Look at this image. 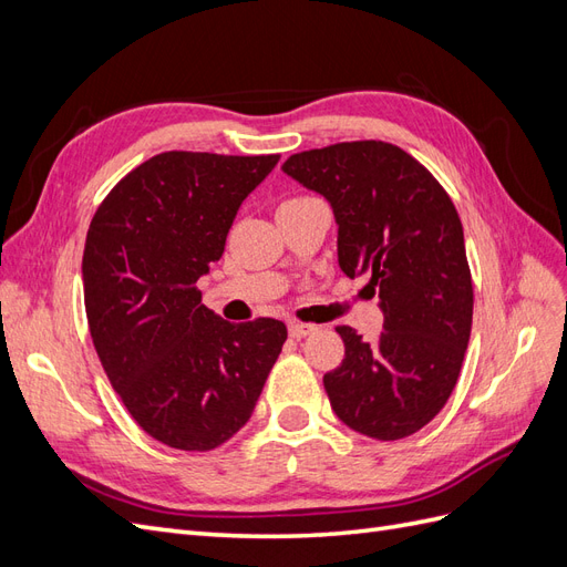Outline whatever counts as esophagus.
Wrapping results in <instances>:
<instances>
[{
    "mask_svg": "<svg viewBox=\"0 0 567 567\" xmlns=\"http://www.w3.org/2000/svg\"><path fill=\"white\" fill-rule=\"evenodd\" d=\"M317 329L312 323H300V321H290L288 323V336L290 338H296V340H300V338H305V336H310V333H315Z\"/></svg>",
    "mask_w": 567,
    "mask_h": 567,
    "instance_id": "34e87169",
    "label": "esophagus"
}]
</instances>
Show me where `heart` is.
<instances>
[{
    "instance_id": "heart-1",
    "label": "heart",
    "mask_w": 567,
    "mask_h": 567,
    "mask_svg": "<svg viewBox=\"0 0 567 567\" xmlns=\"http://www.w3.org/2000/svg\"><path fill=\"white\" fill-rule=\"evenodd\" d=\"M288 200H290V198H288Z\"/></svg>"
}]
</instances>
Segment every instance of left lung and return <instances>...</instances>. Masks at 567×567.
I'll list each match as a JSON object with an SVG mask.
<instances>
[{"label":"left lung","instance_id":"8db88e82","mask_svg":"<svg viewBox=\"0 0 567 567\" xmlns=\"http://www.w3.org/2000/svg\"><path fill=\"white\" fill-rule=\"evenodd\" d=\"M284 173L333 205L338 262L381 298V336L336 326L346 357L323 375L336 416L367 437L414 435L447 404L473 323L461 219L431 169L388 142L293 153Z\"/></svg>","mask_w":567,"mask_h":567}]
</instances>
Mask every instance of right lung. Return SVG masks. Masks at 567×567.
Returning a JSON list of instances; mask_svg holds the SVG:
<instances>
[{"label":"right lung","instance_id":"obj_1","mask_svg":"<svg viewBox=\"0 0 567 567\" xmlns=\"http://www.w3.org/2000/svg\"><path fill=\"white\" fill-rule=\"evenodd\" d=\"M277 163L279 153L165 151L92 217L82 281L99 362L136 425L173 450L210 452L241 431L286 342L284 321L229 323L196 286Z\"/></svg>","mask_w":567,"mask_h":567}]
</instances>
